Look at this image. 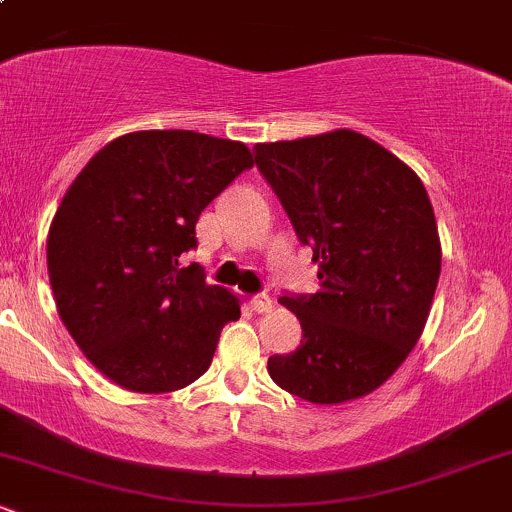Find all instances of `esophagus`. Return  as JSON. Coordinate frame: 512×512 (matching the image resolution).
Instances as JSON below:
<instances>
[{"mask_svg":"<svg viewBox=\"0 0 512 512\" xmlns=\"http://www.w3.org/2000/svg\"><path fill=\"white\" fill-rule=\"evenodd\" d=\"M250 305H252V310H255V313H269V310L274 308V301H272V296H269V293H260V296H252Z\"/></svg>","mask_w":512,"mask_h":512,"instance_id":"obj_1","label":"esophagus"}]
</instances>
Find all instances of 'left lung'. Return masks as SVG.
Segmentation results:
<instances>
[{"label": "left lung", "instance_id": "obj_1", "mask_svg": "<svg viewBox=\"0 0 512 512\" xmlns=\"http://www.w3.org/2000/svg\"><path fill=\"white\" fill-rule=\"evenodd\" d=\"M255 154L320 264V291L279 298L303 339L269 358V375L320 407L366 397L402 366L431 313L443 252L424 182L354 129L257 144Z\"/></svg>", "mask_w": 512, "mask_h": 512}]
</instances>
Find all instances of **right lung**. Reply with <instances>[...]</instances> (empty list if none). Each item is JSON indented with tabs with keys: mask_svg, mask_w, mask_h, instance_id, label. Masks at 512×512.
<instances>
[{
	"mask_svg": "<svg viewBox=\"0 0 512 512\" xmlns=\"http://www.w3.org/2000/svg\"><path fill=\"white\" fill-rule=\"evenodd\" d=\"M243 142L142 129L98 151L64 192L48 231L57 313L108 380L163 395L207 373L240 298L178 257L199 214L245 168Z\"/></svg>",
	"mask_w": 512,
	"mask_h": 512,
	"instance_id": "1",
	"label": "right lung"
}]
</instances>
